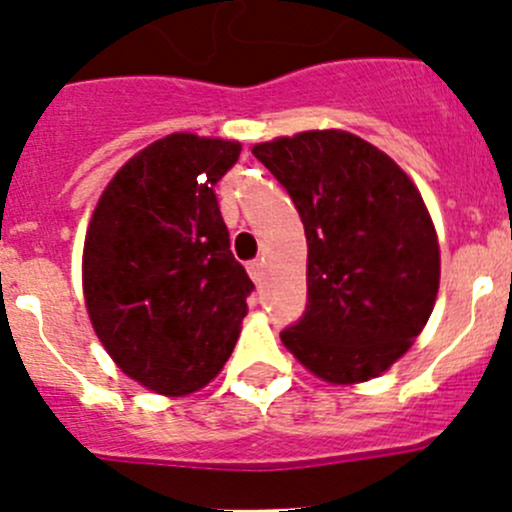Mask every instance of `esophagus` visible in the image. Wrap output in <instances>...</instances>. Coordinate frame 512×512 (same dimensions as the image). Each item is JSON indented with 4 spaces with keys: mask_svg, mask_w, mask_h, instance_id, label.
<instances>
[{
    "mask_svg": "<svg viewBox=\"0 0 512 512\" xmlns=\"http://www.w3.org/2000/svg\"><path fill=\"white\" fill-rule=\"evenodd\" d=\"M262 262L260 260H255V262H250V265H247V272H250V277H252V282H260L262 280Z\"/></svg>",
    "mask_w": 512,
    "mask_h": 512,
    "instance_id": "esophagus-1",
    "label": "esophagus"
}]
</instances>
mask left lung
I'll list each match as a JSON object with an SVG mask.
<instances>
[{
	"label": "left lung",
	"instance_id": "1",
	"mask_svg": "<svg viewBox=\"0 0 512 512\" xmlns=\"http://www.w3.org/2000/svg\"><path fill=\"white\" fill-rule=\"evenodd\" d=\"M252 153L285 185L307 235V312L282 344L327 384L376 379L423 332L441 282L436 227L414 180L339 128Z\"/></svg>",
	"mask_w": 512,
	"mask_h": 512
}]
</instances>
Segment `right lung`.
<instances>
[{
	"label": "right lung",
	"mask_w": 512,
	"mask_h": 512,
	"mask_svg": "<svg viewBox=\"0 0 512 512\" xmlns=\"http://www.w3.org/2000/svg\"><path fill=\"white\" fill-rule=\"evenodd\" d=\"M242 146L170 133L118 168L84 240L86 312L118 369L160 396L223 371L252 280L232 257L215 185Z\"/></svg>",
	"instance_id": "add662e5"
}]
</instances>
